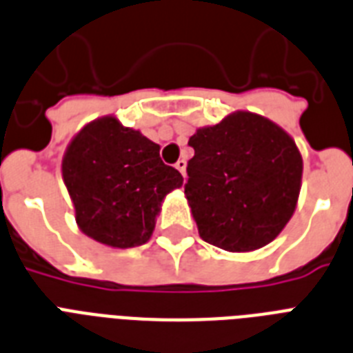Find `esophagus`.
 I'll use <instances>...</instances> for the list:
<instances>
[{"label": "esophagus", "instance_id": "esophagus-1", "mask_svg": "<svg viewBox=\"0 0 353 353\" xmlns=\"http://www.w3.org/2000/svg\"><path fill=\"white\" fill-rule=\"evenodd\" d=\"M176 168H177V170H179V172H181V176L185 177V174H187V161H185V159H179V161H177V163H176Z\"/></svg>", "mask_w": 353, "mask_h": 353}]
</instances>
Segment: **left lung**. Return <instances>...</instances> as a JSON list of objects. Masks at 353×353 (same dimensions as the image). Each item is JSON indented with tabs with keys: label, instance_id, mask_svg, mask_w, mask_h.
<instances>
[{
	"label": "left lung",
	"instance_id": "left-lung-1",
	"mask_svg": "<svg viewBox=\"0 0 353 353\" xmlns=\"http://www.w3.org/2000/svg\"><path fill=\"white\" fill-rule=\"evenodd\" d=\"M185 196L207 243L247 252L273 241L295 212L302 155L295 141L251 112L196 130Z\"/></svg>",
	"mask_w": 353,
	"mask_h": 353
}]
</instances>
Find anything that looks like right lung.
Returning <instances> with one entry per match:
<instances>
[{"label": "right lung", "mask_w": 353, "mask_h": 353, "mask_svg": "<svg viewBox=\"0 0 353 353\" xmlns=\"http://www.w3.org/2000/svg\"><path fill=\"white\" fill-rule=\"evenodd\" d=\"M62 177L80 231L104 245H143L154 232L155 216L183 176L165 165L159 144L115 117L85 124L69 143Z\"/></svg>", "instance_id": "right-lung-1"}]
</instances>
